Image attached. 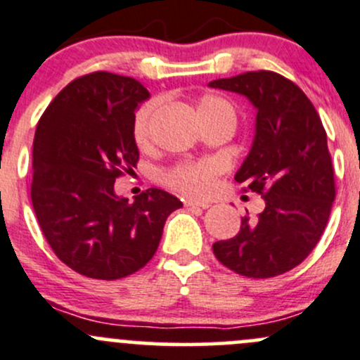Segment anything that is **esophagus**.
<instances>
[{"label":"esophagus","instance_id":"34e87169","mask_svg":"<svg viewBox=\"0 0 360 360\" xmlns=\"http://www.w3.org/2000/svg\"><path fill=\"white\" fill-rule=\"evenodd\" d=\"M184 207H190V209H209L210 207V203L209 202H198V200H191V198H188V200H184Z\"/></svg>","mask_w":360,"mask_h":360}]
</instances>
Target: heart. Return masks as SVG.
<instances>
[{"label":"heart","instance_id":"obj_1","mask_svg":"<svg viewBox=\"0 0 360 360\" xmlns=\"http://www.w3.org/2000/svg\"><path fill=\"white\" fill-rule=\"evenodd\" d=\"M209 112H226L233 113L231 107L224 100L217 96H203L196 105V115ZM150 115L151 105H146L136 113L134 119V139L139 146L146 145L150 132ZM217 172L214 164L210 162H200V164L179 165L169 170L164 176L165 183L174 190L184 193L188 196H203L214 186V176Z\"/></svg>","mask_w":360,"mask_h":360}]
</instances>
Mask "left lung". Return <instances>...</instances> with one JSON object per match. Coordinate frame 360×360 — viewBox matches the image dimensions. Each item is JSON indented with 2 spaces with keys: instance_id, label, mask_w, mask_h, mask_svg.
Wrapping results in <instances>:
<instances>
[{
  "instance_id": "obj_1",
  "label": "left lung",
  "mask_w": 360,
  "mask_h": 360,
  "mask_svg": "<svg viewBox=\"0 0 360 360\" xmlns=\"http://www.w3.org/2000/svg\"><path fill=\"white\" fill-rule=\"evenodd\" d=\"M245 96L257 110L252 148L234 174L266 209L243 217L238 234L214 243L221 264L241 276L272 278L312 252L335 202V172L316 108L297 84L269 70L209 82Z\"/></svg>"
}]
</instances>
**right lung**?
Returning <instances> with one entry per match:
<instances>
[{"label":"right lung","mask_w":360,"mask_h":360,"mask_svg":"<svg viewBox=\"0 0 360 360\" xmlns=\"http://www.w3.org/2000/svg\"><path fill=\"white\" fill-rule=\"evenodd\" d=\"M132 77L93 72L48 105L36 127L30 198L63 264L93 279H120L148 264L167 217L183 203L150 188L129 202L115 179L139 158L134 112L148 100Z\"/></svg>","instance_id":"obj_1"}]
</instances>
